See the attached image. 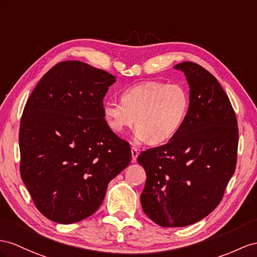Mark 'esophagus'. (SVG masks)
Instances as JSON below:
<instances>
[{"label": "esophagus", "instance_id": "34e87169", "mask_svg": "<svg viewBox=\"0 0 257 257\" xmlns=\"http://www.w3.org/2000/svg\"><path fill=\"white\" fill-rule=\"evenodd\" d=\"M138 155H139V152H138V150L135 147L131 148V157H133V159H131V162L135 163L137 161Z\"/></svg>", "mask_w": 257, "mask_h": 257}]
</instances>
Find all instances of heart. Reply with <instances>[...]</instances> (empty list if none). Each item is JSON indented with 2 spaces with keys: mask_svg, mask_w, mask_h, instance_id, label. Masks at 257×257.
Masks as SVG:
<instances>
[{
  "mask_svg": "<svg viewBox=\"0 0 257 257\" xmlns=\"http://www.w3.org/2000/svg\"><path fill=\"white\" fill-rule=\"evenodd\" d=\"M121 102H105L102 111L107 127L121 135L136 122L138 142L161 144L181 128L189 108V95L180 84L147 81L120 94Z\"/></svg>",
  "mask_w": 257,
  "mask_h": 257,
  "instance_id": "heart-1",
  "label": "heart"
}]
</instances>
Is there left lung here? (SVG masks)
<instances>
[{"instance_id": "left-lung-1", "label": "left lung", "mask_w": 257, "mask_h": 257, "mask_svg": "<svg viewBox=\"0 0 257 257\" xmlns=\"http://www.w3.org/2000/svg\"><path fill=\"white\" fill-rule=\"evenodd\" d=\"M186 76V119L168 143L138 156L147 173L144 213L162 227H185L220 203L236 164L239 131L234 110L217 79L202 66H174Z\"/></svg>"}]
</instances>
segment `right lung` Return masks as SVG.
Returning a JSON list of instances; mask_svg holds the SVG:
<instances>
[{
	"label": "right lung",
	"instance_id": "1",
	"mask_svg": "<svg viewBox=\"0 0 257 257\" xmlns=\"http://www.w3.org/2000/svg\"><path fill=\"white\" fill-rule=\"evenodd\" d=\"M116 78L79 61L56 64L32 91L19 130L21 176L40 213L74 223L94 214L131 160L103 117Z\"/></svg>",
	"mask_w": 257,
	"mask_h": 257
}]
</instances>
